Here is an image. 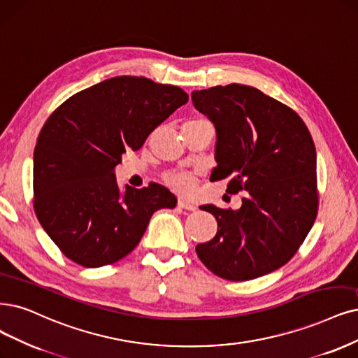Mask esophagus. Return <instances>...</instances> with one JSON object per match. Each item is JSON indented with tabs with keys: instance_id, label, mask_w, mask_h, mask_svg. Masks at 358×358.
<instances>
[{
	"instance_id": "obj_1",
	"label": "esophagus",
	"mask_w": 358,
	"mask_h": 358,
	"mask_svg": "<svg viewBox=\"0 0 358 358\" xmlns=\"http://www.w3.org/2000/svg\"><path fill=\"white\" fill-rule=\"evenodd\" d=\"M178 208L181 209H187V210H194L196 209V205L189 202V201H184V199H178Z\"/></svg>"
}]
</instances>
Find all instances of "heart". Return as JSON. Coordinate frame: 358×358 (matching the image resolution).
<instances>
[{
    "mask_svg": "<svg viewBox=\"0 0 358 358\" xmlns=\"http://www.w3.org/2000/svg\"><path fill=\"white\" fill-rule=\"evenodd\" d=\"M165 180L174 190L186 193L192 189L194 177L190 174V172L176 171V172H171V174H168Z\"/></svg>",
    "mask_w": 358,
    "mask_h": 358,
    "instance_id": "1",
    "label": "heart"
}]
</instances>
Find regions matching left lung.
I'll use <instances>...</instances> for the list:
<instances>
[{
    "label": "left lung",
    "instance_id": "1",
    "mask_svg": "<svg viewBox=\"0 0 358 358\" xmlns=\"http://www.w3.org/2000/svg\"><path fill=\"white\" fill-rule=\"evenodd\" d=\"M194 108L217 131L210 181L230 178L245 190L239 209L203 205L218 230L196 246L214 274L243 282L266 275L295 255L311 230L317 196L314 141L302 119L258 88L230 84L193 91Z\"/></svg>",
    "mask_w": 358,
    "mask_h": 358
}]
</instances>
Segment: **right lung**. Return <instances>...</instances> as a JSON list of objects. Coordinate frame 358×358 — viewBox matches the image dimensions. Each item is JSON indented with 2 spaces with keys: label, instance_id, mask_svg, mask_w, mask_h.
<instances>
[{
  "label": "right lung",
  "instance_id": "right-lung-1",
  "mask_svg": "<svg viewBox=\"0 0 358 358\" xmlns=\"http://www.w3.org/2000/svg\"><path fill=\"white\" fill-rule=\"evenodd\" d=\"M187 100L180 87L115 76L76 92L47 119L34 152V208L69 259L88 268L122 259L157 209L176 208L161 184L121 190L115 168Z\"/></svg>",
  "mask_w": 358,
  "mask_h": 358
}]
</instances>
